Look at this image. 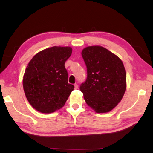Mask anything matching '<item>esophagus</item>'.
<instances>
[{
    "instance_id": "esophagus-1",
    "label": "esophagus",
    "mask_w": 153,
    "mask_h": 153,
    "mask_svg": "<svg viewBox=\"0 0 153 153\" xmlns=\"http://www.w3.org/2000/svg\"><path fill=\"white\" fill-rule=\"evenodd\" d=\"M74 88H75V89H77V88H78V85H77V84H74Z\"/></svg>"
}]
</instances>
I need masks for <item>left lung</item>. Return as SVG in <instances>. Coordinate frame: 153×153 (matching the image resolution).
Here are the masks:
<instances>
[{"label": "left lung", "mask_w": 153, "mask_h": 153, "mask_svg": "<svg viewBox=\"0 0 153 153\" xmlns=\"http://www.w3.org/2000/svg\"><path fill=\"white\" fill-rule=\"evenodd\" d=\"M82 56L87 67V79L79 87L85 101L97 113L109 112L121 101L126 89L123 62L101 46L86 47Z\"/></svg>", "instance_id": "1"}]
</instances>
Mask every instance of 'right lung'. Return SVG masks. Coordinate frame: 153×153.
Masks as SVG:
<instances>
[{"instance_id": "obj_1", "label": "right lung", "mask_w": 153, "mask_h": 153, "mask_svg": "<svg viewBox=\"0 0 153 153\" xmlns=\"http://www.w3.org/2000/svg\"><path fill=\"white\" fill-rule=\"evenodd\" d=\"M72 53L69 46H53L31 59L23 77L28 102L36 111L51 113L65 104L74 86L68 83L65 63Z\"/></svg>"}]
</instances>
